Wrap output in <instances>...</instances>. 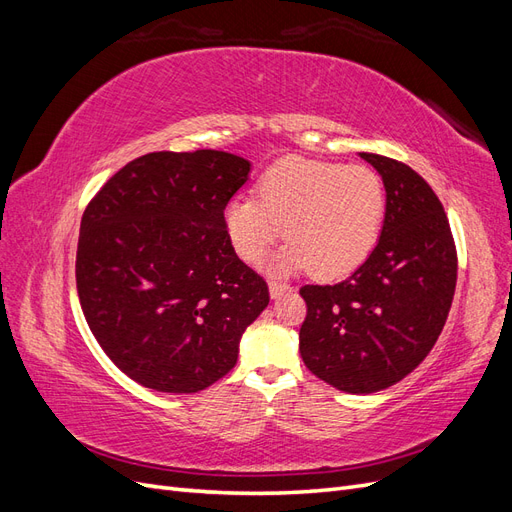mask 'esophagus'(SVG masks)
<instances>
[{
    "mask_svg": "<svg viewBox=\"0 0 512 512\" xmlns=\"http://www.w3.org/2000/svg\"><path fill=\"white\" fill-rule=\"evenodd\" d=\"M288 290H290V286H288V284L275 282V280H271V282H269V292H271V297H273V299L282 297V294H284V292H288Z\"/></svg>",
    "mask_w": 512,
    "mask_h": 512,
    "instance_id": "1",
    "label": "esophagus"
}]
</instances>
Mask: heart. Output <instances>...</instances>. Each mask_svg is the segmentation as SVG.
<instances>
[{
    "instance_id": "b5f03b06",
    "label": "heart",
    "mask_w": 512,
    "mask_h": 512,
    "mask_svg": "<svg viewBox=\"0 0 512 512\" xmlns=\"http://www.w3.org/2000/svg\"><path fill=\"white\" fill-rule=\"evenodd\" d=\"M386 213V188L369 166L286 158L256 183V198H235L224 209L226 235L250 265L277 239L290 241L277 269H307L337 280L359 269L374 250Z\"/></svg>"
}]
</instances>
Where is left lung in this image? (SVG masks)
<instances>
[{
	"label": "left lung",
	"instance_id": "obj_1",
	"mask_svg": "<svg viewBox=\"0 0 512 512\" xmlns=\"http://www.w3.org/2000/svg\"><path fill=\"white\" fill-rule=\"evenodd\" d=\"M382 175L386 213L378 245L348 280L303 286V363L344 393L404 380L444 329L457 284V250L440 198L393 158L361 153Z\"/></svg>",
	"mask_w": 512,
	"mask_h": 512
}]
</instances>
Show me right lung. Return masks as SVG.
Instances as JSON below:
<instances>
[{"mask_svg":"<svg viewBox=\"0 0 512 512\" xmlns=\"http://www.w3.org/2000/svg\"><path fill=\"white\" fill-rule=\"evenodd\" d=\"M247 173L226 151H153L89 200L76 250L83 314L108 359L147 389L196 393L224 378L269 305L224 228Z\"/></svg>","mask_w":512,"mask_h":512,"instance_id":"add662e5","label":"right lung"}]
</instances>
